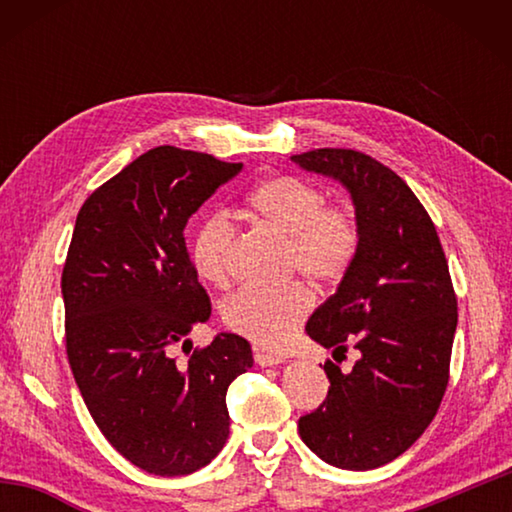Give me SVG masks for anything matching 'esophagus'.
Returning <instances> with one entry per match:
<instances>
[{
	"label": "esophagus",
	"instance_id": "obj_1",
	"mask_svg": "<svg viewBox=\"0 0 512 512\" xmlns=\"http://www.w3.org/2000/svg\"><path fill=\"white\" fill-rule=\"evenodd\" d=\"M284 359H287V357H282V354H271V352H264V350L255 352V361L262 368L264 366H277V363H284Z\"/></svg>",
	"mask_w": 512,
	"mask_h": 512
}]
</instances>
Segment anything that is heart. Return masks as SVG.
<instances>
[{
  "instance_id": "obj_1",
  "label": "heart",
  "mask_w": 512,
  "mask_h": 512,
  "mask_svg": "<svg viewBox=\"0 0 512 512\" xmlns=\"http://www.w3.org/2000/svg\"><path fill=\"white\" fill-rule=\"evenodd\" d=\"M250 210L268 228L289 239L287 262L318 284H334L350 271L359 250V223L348 207L325 205L316 185L296 176H273L248 196ZM235 228L223 214L198 225L192 257L207 282L225 284L232 273ZM314 305L311 291L300 282L280 289L248 287L223 305V323L232 332L266 348L287 343Z\"/></svg>"
}]
</instances>
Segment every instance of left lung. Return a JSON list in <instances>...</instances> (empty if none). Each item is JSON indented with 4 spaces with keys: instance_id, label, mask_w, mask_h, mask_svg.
Returning <instances> with one entry per match:
<instances>
[{
    "instance_id": "1",
    "label": "left lung",
    "mask_w": 512,
    "mask_h": 512,
    "mask_svg": "<svg viewBox=\"0 0 512 512\" xmlns=\"http://www.w3.org/2000/svg\"><path fill=\"white\" fill-rule=\"evenodd\" d=\"M291 162L348 189L359 223L350 271L305 327L323 348L352 345L359 359L350 372L325 363L327 400L298 431L325 463L375 470L422 436L445 395L458 323L452 277L433 221L395 171L352 149Z\"/></svg>"
}]
</instances>
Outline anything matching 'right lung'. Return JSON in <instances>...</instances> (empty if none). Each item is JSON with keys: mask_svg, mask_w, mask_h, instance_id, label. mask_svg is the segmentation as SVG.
I'll return each instance as SVG.
<instances>
[{"mask_svg": "<svg viewBox=\"0 0 512 512\" xmlns=\"http://www.w3.org/2000/svg\"><path fill=\"white\" fill-rule=\"evenodd\" d=\"M241 167L158 146L92 192L76 216L60 282L67 359L103 436L149 474H192L221 452L225 393L253 368L250 343L228 332L187 363L171 357L212 314L185 225Z\"/></svg>", "mask_w": 512, "mask_h": 512, "instance_id": "add662e5", "label": "right lung"}]
</instances>
